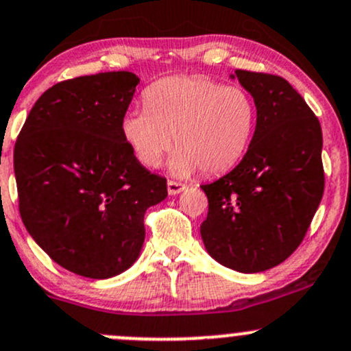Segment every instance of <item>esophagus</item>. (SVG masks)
Here are the masks:
<instances>
[{
  "mask_svg": "<svg viewBox=\"0 0 351 351\" xmlns=\"http://www.w3.org/2000/svg\"><path fill=\"white\" fill-rule=\"evenodd\" d=\"M185 185H182V183L178 182H168V193L169 195H178L182 193L183 190H185Z\"/></svg>",
  "mask_w": 351,
  "mask_h": 351,
  "instance_id": "esophagus-1",
  "label": "esophagus"
}]
</instances>
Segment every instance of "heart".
I'll return each mask as SVG.
<instances>
[{"instance_id": "1", "label": "heart", "mask_w": 351, "mask_h": 351, "mask_svg": "<svg viewBox=\"0 0 351 351\" xmlns=\"http://www.w3.org/2000/svg\"><path fill=\"white\" fill-rule=\"evenodd\" d=\"M146 108L128 110L123 136L138 160L158 166L178 147L169 169L178 176L219 175L245 154L256 126V104L241 87H225L205 77H169L145 92Z\"/></svg>"}]
</instances>
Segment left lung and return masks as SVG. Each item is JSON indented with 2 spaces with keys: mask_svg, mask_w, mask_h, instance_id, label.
Returning a JSON list of instances; mask_svg holds the SVG:
<instances>
[{
  "mask_svg": "<svg viewBox=\"0 0 351 351\" xmlns=\"http://www.w3.org/2000/svg\"><path fill=\"white\" fill-rule=\"evenodd\" d=\"M252 95L256 131L230 173L202 185L208 213L200 234L206 252L232 271L276 267L298 249L324 190L318 117L287 80L235 70Z\"/></svg>",
  "mask_w": 351,
  "mask_h": 351,
  "instance_id": "1",
  "label": "left lung"
}]
</instances>
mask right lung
<instances>
[{
	"label": "right lung",
	"instance_id": "obj_1",
	"mask_svg": "<svg viewBox=\"0 0 351 351\" xmlns=\"http://www.w3.org/2000/svg\"><path fill=\"white\" fill-rule=\"evenodd\" d=\"M139 77L104 72L50 87L14 145L20 213L58 265L90 279L131 267L145 213L168 197L166 180L134 156L121 123Z\"/></svg>",
	"mask_w": 351,
	"mask_h": 351
}]
</instances>
